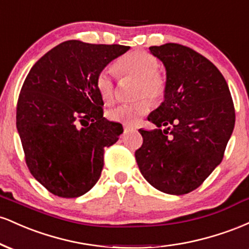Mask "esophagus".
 Here are the masks:
<instances>
[{
	"mask_svg": "<svg viewBox=\"0 0 249 249\" xmlns=\"http://www.w3.org/2000/svg\"><path fill=\"white\" fill-rule=\"evenodd\" d=\"M124 130L125 131H131V130H136L133 126H131V125H124Z\"/></svg>",
	"mask_w": 249,
	"mask_h": 249,
	"instance_id": "34e87169",
	"label": "esophagus"
}]
</instances>
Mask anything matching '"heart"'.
<instances>
[{
  "label": "heart",
  "mask_w": 249,
  "mask_h": 249,
  "mask_svg": "<svg viewBox=\"0 0 249 249\" xmlns=\"http://www.w3.org/2000/svg\"><path fill=\"white\" fill-rule=\"evenodd\" d=\"M113 70L119 77L128 76L137 78L136 96L142 98L131 104H121L111 108L107 112V118L127 125L137 124L152 107L151 101L145 98V96L156 102L164 98L167 90L166 75L158 69L156 57L142 50L125 53L117 59L113 64ZM95 85L105 103H111L115 99V82L108 71L103 70L96 76Z\"/></svg>",
  "instance_id": "obj_1"
}]
</instances>
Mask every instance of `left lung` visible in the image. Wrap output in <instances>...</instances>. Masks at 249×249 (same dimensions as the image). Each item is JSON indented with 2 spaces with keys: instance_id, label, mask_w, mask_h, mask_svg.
<instances>
[{
  "instance_id": "1",
  "label": "left lung",
  "mask_w": 249,
  "mask_h": 249,
  "mask_svg": "<svg viewBox=\"0 0 249 249\" xmlns=\"http://www.w3.org/2000/svg\"><path fill=\"white\" fill-rule=\"evenodd\" d=\"M150 51L164 63L167 90L147 118L158 128L139 130L142 145L134 157L154 188L181 196L198 188L221 162L235 110L227 82L206 57L177 43Z\"/></svg>"
}]
</instances>
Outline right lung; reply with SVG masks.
I'll use <instances>...</instances> for the list:
<instances>
[{"instance_id":"right-lung-1","label":"right lung","mask_w":249,"mask_h":249,"mask_svg":"<svg viewBox=\"0 0 249 249\" xmlns=\"http://www.w3.org/2000/svg\"><path fill=\"white\" fill-rule=\"evenodd\" d=\"M128 49L72 39L48 51L28 73L16 126L25 164L50 193L77 198L98 181L104 148L118 141L123 126L103 117L96 76Z\"/></svg>"}]
</instances>
